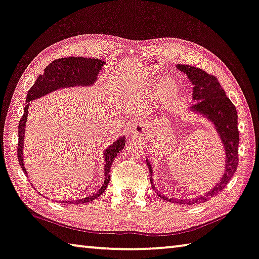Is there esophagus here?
<instances>
[{"mask_svg":"<svg viewBox=\"0 0 259 259\" xmlns=\"http://www.w3.org/2000/svg\"><path fill=\"white\" fill-rule=\"evenodd\" d=\"M133 133H134V132H133Z\"/></svg>","mask_w":259,"mask_h":259,"instance_id":"34e87169","label":"esophagus"}]
</instances>
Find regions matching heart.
Returning <instances> with one entry per match:
<instances>
[{
	"mask_svg": "<svg viewBox=\"0 0 259 259\" xmlns=\"http://www.w3.org/2000/svg\"><path fill=\"white\" fill-rule=\"evenodd\" d=\"M170 87H171L170 83H165V84L163 85V89H164V91H165V90H168V89L170 88Z\"/></svg>",
	"mask_w": 259,
	"mask_h": 259,
	"instance_id": "b5f03b06",
	"label": "heart"
}]
</instances>
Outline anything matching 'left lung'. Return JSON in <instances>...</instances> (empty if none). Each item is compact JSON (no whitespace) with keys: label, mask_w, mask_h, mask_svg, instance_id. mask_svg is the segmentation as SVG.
I'll list each match as a JSON object with an SVG mask.
<instances>
[{"label":"left lung","mask_w":259,"mask_h":259,"mask_svg":"<svg viewBox=\"0 0 259 259\" xmlns=\"http://www.w3.org/2000/svg\"><path fill=\"white\" fill-rule=\"evenodd\" d=\"M177 68L188 75L189 79L193 84L192 97L194 101H197V103L191 109L199 113H202L209 121H212L217 132L220 135L226 153L225 172L220 182L217 183V185L212 190L200 197L192 199V200H181V199L178 200V199L174 198H166L162 194L161 196L158 194V196L164 200L176 202V204H182V202H184V204H200V202H204L210 197L221 192L237 169V149L238 141H240L237 130V112L236 107L226 96L225 90L222 89L220 82L218 81L215 76L206 73L200 68L189 65H177ZM147 165H148L150 172V183H153V168L148 160H147Z\"/></svg>","instance_id":"left-lung-1"}]
</instances>
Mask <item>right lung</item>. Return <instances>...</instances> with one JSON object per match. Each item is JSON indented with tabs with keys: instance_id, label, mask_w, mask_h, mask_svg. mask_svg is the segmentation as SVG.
Here are the masks:
<instances>
[{
	"instance_id": "1",
	"label": "right lung",
	"mask_w": 259,
	"mask_h": 259,
	"mask_svg": "<svg viewBox=\"0 0 259 259\" xmlns=\"http://www.w3.org/2000/svg\"><path fill=\"white\" fill-rule=\"evenodd\" d=\"M105 65L104 61L99 59H87V58H62L51 62L49 66L44 69V73L39 75L37 81L31 87L29 93L26 95V106L24 109V113L19 120L18 125V147L17 156L19 165L23 169L24 174H26V169L23 163V145H24V132H25V124L27 119V109H29V102H32L39 97L45 96L51 91L57 89L66 88V87L75 85H91L97 79V75L101 71L102 67ZM125 138L120 139L111 145L104 152L105 168H104V184L103 188L97 191L93 196L77 199V200L65 201V204H85L94 199L98 198L104 192L110 182V169L112 162L117 157L118 153H120L125 146Z\"/></svg>"
}]
</instances>
